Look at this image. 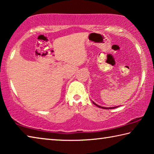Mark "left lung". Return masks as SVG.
<instances>
[{"mask_svg":"<svg viewBox=\"0 0 154 154\" xmlns=\"http://www.w3.org/2000/svg\"><path fill=\"white\" fill-rule=\"evenodd\" d=\"M93 103L96 106H97V107H101V108H102V109H114V108H116V107H101V106H99V105H97V104H96L95 103H94V102H93Z\"/></svg>","mask_w":154,"mask_h":154,"instance_id":"left-lung-1","label":"left lung"}]
</instances>
